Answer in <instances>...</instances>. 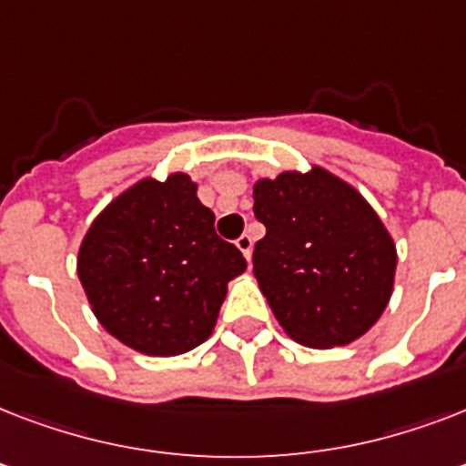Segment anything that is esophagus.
Here are the masks:
<instances>
[{
  "label": "esophagus",
  "mask_w": 466,
  "mask_h": 466,
  "mask_svg": "<svg viewBox=\"0 0 466 466\" xmlns=\"http://www.w3.org/2000/svg\"><path fill=\"white\" fill-rule=\"evenodd\" d=\"M237 248H239L241 254L247 261H251V251H254V239L248 237V234H241L239 239H237Z\"/></svg>",
  "instance_id": "obj_1"
}]
</instances>
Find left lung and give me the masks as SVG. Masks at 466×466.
<instances>
[{
	"mask_svg": "<svg viewBox=\"0 0 466 466\" xmlns=\"http://www.w3.org/2000/svg\"><path fill=\"white\" fill-rule=\"evenodd\" d=\"M254 276L278 324L309 348L346 346L370 331L394 288L397 247L370 203L311 167L254 183Z\"/></svg>",
	"mask_w": 466,
	"mask_h": 466,
	"instance_id": "1",
	"label": "left lung"
}]
</instances>
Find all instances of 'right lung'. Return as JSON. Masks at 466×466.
Returning <instances> with one entry per match:
<instances>
[{"label": "right lung", "mask_w": 466, "mask_h": 466, "mask_svg": "<svg viewBox=\"0 0 466 466\" xmlns=\"http://www.w3.org/2000/svg\"><path fill=\"white\" fill-rule=\"evenodd\" d=\"M188 174L142 178L91 222L76 273L113 339L145 355H181L210 339L227 283L247 270Z\"/></svg>", "instance_id": "right-lung-1"}]
</instances>
